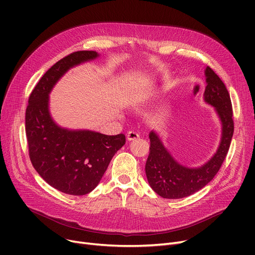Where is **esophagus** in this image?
<instances>
[{
  "label": "esophagus",
  "mask_w": 255,
  "mask_h": 255,
  "mask_svg": "<svg viewBox=\"0 0 255 255\" xmlns=\"http://www.w3.org/2000/svg\"><path fill=\"white\" fill-rule=\"evenodd\" d=\"M139 137V134L137 132H135V131H129L128 133H127V139L128 140H134V139H137Z\"/></svg>",
  "instance_id": "34e87169"
}]
</instances>
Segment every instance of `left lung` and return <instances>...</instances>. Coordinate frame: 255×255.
Instances as JSON below:
<instances>
[{
  "instance_id": "obj_1",
  "label": "left lung",
  "mask_w": 255,
  "mask_h": 255,
  "mask_svg": "<svg viewBox=\"0 0 255 255\" xmlns=\"http://www.w3.org/2000/svg\"><path fill=\"white\" fill-rule=\"evenodd\" d=\"M207 87L205 100L215 106L222 122V138L218 151L208 163L199 168H187L175 161L161 140L150 133V154L145 163V175L152 189L163 198H183L202 188L217 175L230 150L234 134L233 106L230 93L220 77L206 68Z\"/></svg>"
}]
</instances>
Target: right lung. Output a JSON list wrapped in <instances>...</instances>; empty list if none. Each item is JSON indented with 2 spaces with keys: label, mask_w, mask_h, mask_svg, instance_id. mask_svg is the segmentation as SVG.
<instances>
[{
  "label": "right lung",
  "mask_w": 255,
  "mask_h": 255,
  "mask_svg": "<svg viewBox=\"0 0 255 255\" xmlns=\"http://www.w3.org/2000/svg\"><path fill=\"white\" fill-rule=\"evenodd\" d=\"M93 50L74 51L58 61L39 79L25 110L30 160L47 184L70 195H85L99 184L126 137L58 127L48 113V93L70 67L97 57Z\"/></svg>",
  "instance_id": "1"
}]
</instances>
